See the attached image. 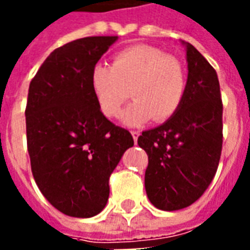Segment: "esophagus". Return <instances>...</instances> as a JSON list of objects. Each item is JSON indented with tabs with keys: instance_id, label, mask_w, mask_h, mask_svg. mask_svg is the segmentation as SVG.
Listing matches in <instances>:
<instances>
[{
	"instance_id": "1",
	"label": "esophagus",
	"mask_w": 250,
	"mask_h": 250,
	"mask_svg": "<svg viewBox=\"0 0 250 250\" xmlns=\"http://www.w3.org/2000/svg\"><path fill=\"white\" fill-rule=\"evenodd\" d=\"M131 134H132V138H134V142H138V136L141 135V132L139 131H135V130H132L131 131Z\"/></svg>"
}]
</instances>
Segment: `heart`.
Listing matches in <instances>:
<instances>
[{
  "instance_id": "obj_1",
  "label": "heart",
  "mask_w": 250,
  "mask_h": 250,
  "mask_svg": "<svg viewBox=\"0 0 250 250\" xmlns=\"http://www.w3.org/2000/svg\"><path fill=\"white\" fill-rule=\"evenodd\" d=\"M91 88L105 116H119L131 95L135 102L123 115L127 125H141L150 118L161 123L177 114L184 102L188 73L177 57L154 46L135 45L116 53L112 65L95 64Z\"/></svg>"
}]
</instances>
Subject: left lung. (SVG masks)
I'll list each match as a JSON object with an SVG mask.
<instances>
[{"mask_svg":"<svg viewBox=\"0 0 250 250\" xmlns=\"http://www.w3.org/2000/svg\"><path fill=\"white\" fill-rule=\"evenodd\" d=\"M188 88L184 102L162 125L143 131L138 145L148 155L147 197L161 210L188 208L214 178L222 151V99L217 72L186 44Z\"/></svg>","mask_w":250,"mask_h":250,"instance_id":"obj_1","label":"left lung"}]
</instances>
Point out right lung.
Listing matches in <instances>:
<instances>
[{
	"label": "right lung",
	"mask_w": 250,
	"mask_h": 250,
	"mask_svg": "<svg viewBox=\"0 0 250 250\" xmlns=\"http://www.w3.org/2000/svg\"><path fill=\"white\" fill-rule=\"evenodd\" d=\"M116 39L71 41L52 52L30 82L25 116L32 174L49 204L71 217L104 209L109 177L134 146L130 131L104 116L91 88L92 68Z\"/></svg>",
	"instance_id": "obj_1"
}]
</instances>
